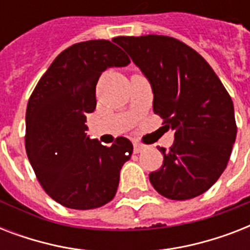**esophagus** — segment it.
<instances>
[{
    "instance_id": "34e87169",
    "label": "esophagus",
    "mask_w": 250,
    "mask_h": 250,
    "mask_svg": "<svg viewBox=\"0 0 250 250\" xmlns=\"http://www.w3.org/2000/svg\"><path fill=\"white\" fill-rule=\"evenodd\" d=\"M143 150H145V145H143V144H140V143L135 141V143H133V152L141 153Z\"/></svg>"
}]
</instances>
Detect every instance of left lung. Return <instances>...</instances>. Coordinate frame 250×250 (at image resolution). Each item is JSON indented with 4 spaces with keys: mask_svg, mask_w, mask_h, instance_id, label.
Returning a JSON list of instances; mask_svg holds the SVG:
<instances>
[{
    "mask_svg": "<svg viewBox=\"0 0 250 250\" xmlns=\"http://www.w3.org/2000/svg\"><path fill=\"white\" fill-rule=\"evenodd\" d=\"M152 85L153 111L174 131L160 170L149 174L154 189L170 200L197 197L217 182L236 139L232 100L210 64L174 37H115Z\"/></svg>",
    "mask_w": 250,
    "mask_h": 250,
    "instance_id": "8db88e82",
    "label": "left lung"
}]
</instances>
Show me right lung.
Listing matches in <instances>:
<instances>
[{"instance_id":"add662e5","label":"right lung","mask_w":250,"mask_h":250,"mask_svg":"<svg viewBox=\"0 0 250 250\" xmlns=\"http://www.w3.org/2000/svg\"><path fill=\"white\" fill-rule=\"evenodd\" d=\"M131 61L109 40L78 42L49 66L28 100L25 152L41 187L61 205L96 209L117 193L132 143L117 137L104 146L86 135V113L96 109V85L106 68Z\"/></svg>"}]
</instances>
